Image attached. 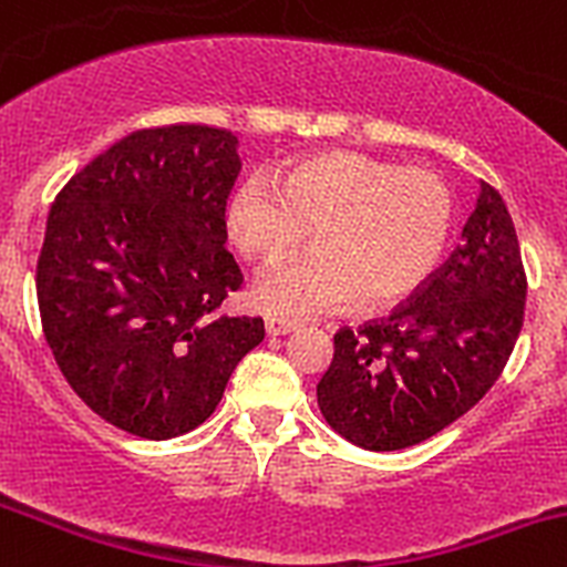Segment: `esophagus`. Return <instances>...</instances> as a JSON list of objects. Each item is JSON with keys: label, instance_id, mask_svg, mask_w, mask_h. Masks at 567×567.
I'll use <instances>...</instances> for the list:
<instances>
[{"label": "esophagus", "instance_id": "34e87169", "mask_svg": "<svg viewBox=\"0 0 567 567\" xmlns=\"http://www.w3.org/2000/svg\"><path fill=\"white\" fill-rule=\"evenodd\" d=\"M296 327H299V321H293V318H277V316H271V318H268V321H266V332L274 334V338H277V334L293 332Z\"/></svg>", "mask_w": 567, "mask_h": 567}]
</instances>
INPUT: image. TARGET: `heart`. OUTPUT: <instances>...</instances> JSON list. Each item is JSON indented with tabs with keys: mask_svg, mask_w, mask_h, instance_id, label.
Listing matches in <instances>:
<instances>
[{
	"mask_svg": "<svg viewBox=\"0 0 567 567\" xmlns=\"http://www.w3.org/2000/svg\"><path fill=\"white\" fill-rule=\"evenodd\" d=\"M452 190L426 166H395L362 152H323L233 190L227 233L249 260L271 266L312 233L316 249L266 274L262 310L312 316L354 301L379 307L430 277L452 229Z\"/></svg>",
	"mask_w": 567,
	"mask_h": 567,
	"instance_id": "heart-1",
	"label": "heart"
}]
</instances>
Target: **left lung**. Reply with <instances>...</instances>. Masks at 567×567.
<instances>
[{
  "label": "left lung",
  "instance_id": "1",
  "mask_svg": "<svg viewBox=\"0 0 567 567\" xmlns=\"http://www.w3.org/2000/svg\"><path fill=\"white\" fill-rule=\"evenodd\" d=\"M524 305L513 216L482 183L452 257L388 318L334 334V357L318 382L323 417L368 452H399L437 435L502 377Z\"/></svg>",
  "mask_w": 567,
  "mask_h": 567
}]
</instances>
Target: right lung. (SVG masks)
<instances>
[{
	"label": "right lung",
	"instance_id": "1",
	"mask_svg": "<svg viewBox=\"0 0 567 567\" xmlns=\"http://www.w3.org/2000/svg\"><path fill=\"white\" fill-rule=\"evenodd\" d=\"M238 174L229 130H137L49 210L35 274L43 334L74 393L130 435L196 430L266 338L262 318L218 312L244 285L224 249Z\"/></svg>",
	"mask_w": 567,
	"mask_h": 567
}]
</instances>
